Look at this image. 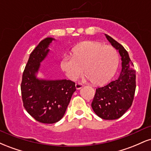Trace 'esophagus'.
<instances>
[{"instance_id":"34e87169","label":"esophagus","mask_w":151,"mask_h":151,"mask_svg":"<svg viewBox=\"0 0 151 151\" xmlns=\"http://www.w3.org/2000/svg\"><path fill=\"white\" fill-rule=\"evenodd\" d=\"M75 86H76V89H80L81 88H82L83 85L81 84V83H76Z\"/></svg>"}]
</instances>
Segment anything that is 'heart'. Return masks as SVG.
<instances>
[{
  "label": "heart",
  "mask_w": 151,
  "mask_h": 151,
  "mask_svg": "<svg viewBox=\"0 0 151 151\" xmlns=\"http://www.w3.org/2000/svg\"><path fill=\"white\" fill-rule=\"evenodd\" d=\"M72 56H65L60 67L71 80L84 72L91 83L102 85L110 80L119 65V54L113 47L95 41H84L74 47Z\"/></svg>",
  "instance_id": "1"
}]
</instances>
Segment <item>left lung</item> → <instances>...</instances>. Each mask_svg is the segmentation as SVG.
I'll use <instances>...</instances> for the list:
<instances>
[{
  "label": "left lung",
  "mask_w": 151,
  "mask_h": 151,
  "mask_svg": "<svg viewBox=\"0 0 151 151\" xmlns=\"http://www.w3.org/2000/svg\"><path fill=\"white\" fill-rule=\"evenodd\" d=\"M106 37L121 58V72L116 80L96 89L91 103L93 111L105 120H114L122 116L132 105L136 91V71L128 52L120 43L105 34Z\"/></svg>",
  "instance_id": "8db88e82"
}]
</instances>
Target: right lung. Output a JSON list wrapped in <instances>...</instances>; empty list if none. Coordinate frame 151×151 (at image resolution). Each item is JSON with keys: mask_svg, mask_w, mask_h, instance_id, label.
<instances>
[{"mask_svg": "<svg viewBox=\"0 0 151 151\" xmlns=\"http://www.w3.org/2000/svg\"><path fill=\"white\" fill-rule=\"evenodd\" d=\"M55 40L45 38L31 52L20 86L26 111L36 121L43 124H55L60 121L76 91L75 83L70 80H47L37 77L40 63L47 58L50 45Z\"/></svg>", "mask_w": 151, "mask_h": 151, "instance_id": "add662e5", "label": "right lung"}]
</instances>
